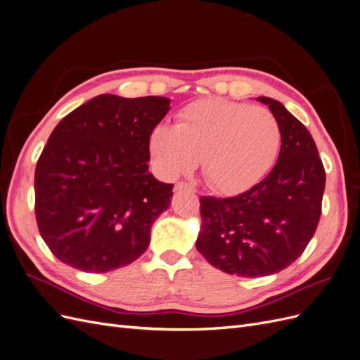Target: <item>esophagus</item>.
<instances>
[{
  "instance_id": "esophagus-1",
  "label": "esophagus",
  "mask_w": 360,
  "mask_h": 360,
  "mask_svg": "<svg viewBox=\"0 0 360 360\" xmlns=\"http://www.w3.org/2000/svg\"><path fill=\"white\" fill-rule=\"evenodd\" d=\"M174 191L176 192H181V191H189V192H195L193 186L189 183H184V181H179L176 183V186H174Z\"/></svg>"
}]
</instances>
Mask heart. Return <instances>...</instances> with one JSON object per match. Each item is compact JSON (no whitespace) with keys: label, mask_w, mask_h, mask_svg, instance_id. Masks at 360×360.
<instances>
[{"label":"heart","mask_w":360,"mask_h":360,"mask_svg":"<svg viewBox=\"0 0 360 360\" xmlns=\"http://www.w3.org/2000/svg\"><path fill=\"white\" fill-rule=\"evenodd\" d=\"M281 138L278 120L266 108L209 97L184 106L176 127H155L148 150L163 176L189 172L202 159L212 188L238 192L274 165Z\"/></svg>","instance_id":"heart-1"}]
</instances>
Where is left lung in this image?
I'll return each instance as SVG.
<instances>
[{
	"mask_svg": "<svg viewBox=\"0 0 360 360\" xmlns=\"http://www.w3.org/2000/svg\"><path fill=\"white\" fill-rule=\"evenodd\" d=\"M281 127V150L269 176L231 198L201 197L197 249L225 274L267 276L294 263L321 214L326 172L308 129L281 102L257 97Z\"/></svg>",
	"mask_w": 360,
	"mask_h": 360,
	"instance_id": "8db88e82",
	"label": "left lung"
}]
</instances>
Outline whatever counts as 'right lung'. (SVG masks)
<instances>
[{"instance_id":"obj_1","label":"right lung","mask_w":360,"mask_h":360,"mask_svg":"<svg viewBox=\"0 0 360 360\" xmlns=\"http://www.w3.org/2000/svg\"><path fill=\"white\" fill-rule=\"evenodd\" d=\"M169 102L101 94L52 130L36 165V219L61 263L105 274L146 252L172 198V184L148 171L150 134Z\"/></svg>"}]
</instances>
